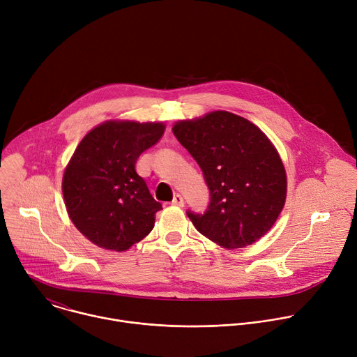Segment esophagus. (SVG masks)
Segmentation results:
<instances>
[{"mask_svg":"<svg viewBox=\"0 0 357 357\" xmlns=\"http://www.w3.org/2000/svg\"><path fill=\"white\" fill-rule=\"evenodd\" d=\"M171 203H172L174 206H179V208H182V206L185 205V202H183V197H182V195H175Z\"/></svg>","mask_w":357,"mask_h":357,"instance_id":"34e87169","label":"esophagus"}]
</instances>
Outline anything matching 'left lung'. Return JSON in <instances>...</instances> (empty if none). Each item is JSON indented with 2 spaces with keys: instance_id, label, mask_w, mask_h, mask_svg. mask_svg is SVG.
Here are the masks:
<instances>
[{
  "instance_id": "left-lung-1",
  "label": "left lung",
  "mask_w": 357,
  "mask_h": 357,
  "mask_svg": "<svg viewBox=\"0 0 357 357\" xmlns=\"http://www.w3.org/2000/svg\"><path fill=\"white\" fill-rule=\"evenodd\" d=\"M172 131L209 188L206 211H186L196 230L225 248H241L264 236L287 195L285 169L267 135L229 112L179 121Z\"/></svg>"
}]
</instances>
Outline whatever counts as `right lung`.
I'll return each mask as SVG.
<instances>
[{
  "label": "right lung",
  "mask_w": 357,
  "mask_h": 357,
  "mask_svg": "<svg viewBox=\"0 0 357 357\" xmlns=\"http://www.w3.org/2000/svg\"><path fill=\"white\" fill-rule=\"evenodd\" d=\"M165 131L161 123L107 121L77 145L63 175L69 218L90 241L124 251L142 240L162 209L135 164Z\"/></svg>",
  "instance_id": "1"
}]
</instances>
